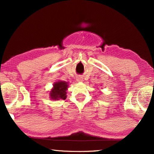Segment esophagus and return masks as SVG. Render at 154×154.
Here are the masks:
<instances>
[{
	"mask_svg": "<svg viewBox=\"0 0 154 154\" xmlns=\"http://www.w3.org/2000/svg\"><path fill=\"white\" fill-rule=\"evenodd\" d=\"M76 81H79V82H83V79L82 77L79 76V77L76 78Z\"/></svg>",
	"mask_w": 154,
	"mask_h": 154,
	"instance_id": "obj_1",
	"label": "esophagus"
}]
</instances>
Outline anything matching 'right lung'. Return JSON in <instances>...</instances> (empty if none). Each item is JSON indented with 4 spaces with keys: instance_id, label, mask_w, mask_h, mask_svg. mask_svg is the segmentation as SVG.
<instances>
[{
    "instance_id": "obj_1",
    "label": "right lung",
    "mask_w": 154,
    "mask_h": 154,
    "mask_svg": "<svg viewBox=\"0 0 154 154\" xmlns=\"http://www.w3.org/2000/svg\"><path fill=\"white\" fill-rule=\"evenodd\" d=\"M69 83L68 82L63 81H58L55 82L53 85V88H51V91L49 92V96L51 100H65L67 96H66V91H67Z\"/></svg>"
}]
</instances>
